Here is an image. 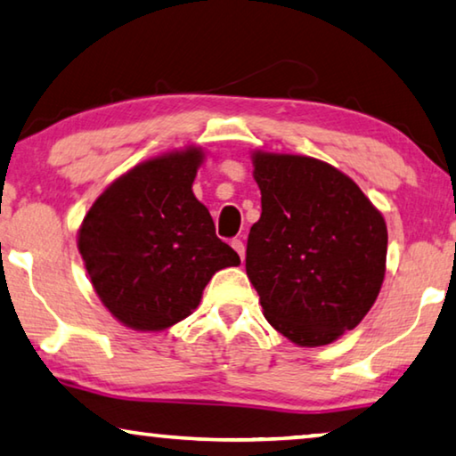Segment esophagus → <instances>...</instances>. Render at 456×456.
I'll use <instances>...</instances> for the list:
<instances>
[{
  "label": "esophagus",
  "mask_w": 456,
  "mask_h": 456,
  "mask_svg": "<svg viewBox=\"0 0 456 456\" xmlns=\"http://www.w3.org/2000/svg\"><path fill=\"white\" fill-rule=\"evenodd\" d=\"M231 248H233L237 254H240V257L243 260V257H246V246H243V241L241 240H233L231 241Z\"/></svg>",
  "instance_id": "obj_1"
}]
</instances>
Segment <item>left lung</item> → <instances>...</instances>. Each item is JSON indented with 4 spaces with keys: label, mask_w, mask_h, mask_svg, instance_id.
Masks as SVG:
<instances>
[{
    "label": "left lung",
    "mask_w": 456,
    "mask_h": 456,
    "mask_svg": "<svg viewBox=\"0 0 456 456\" xmlns=\"http://www.w3.org/2000/svg\"><path fill=\"white\" fill-rule=\"evenodd\" d=\"M262 192L246 270L272 328L325 346L369 314L385 278L387 225L354 182L305 155L254 153Z\"/></svg>",
    "instance_id": "obj_1"
}]
</instances>
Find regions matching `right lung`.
<instances>
[{"instance_id":"add662e5","label":"right lung","mask_w":456,"mask_h":456,"mask_svg":"<svg viewBox=\"0 0 456 456\" xmlns=\"http://www.w3.org/2000/svg\"><path fill=\"white\" fill-rule=\"evenodd\" d=\"M199 147L149 159L114 180L87 210L77 248L104 307L141 331H159L199 307L215 272L240 256L215 233L192 182Z\"/></svg>"}]
</instances>
